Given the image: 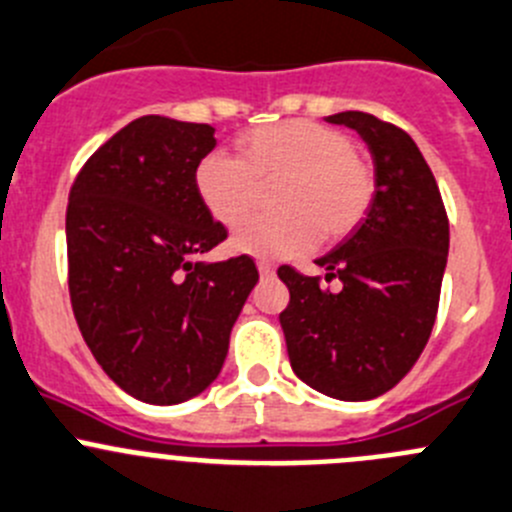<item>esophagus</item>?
<instances>
[{"label":"esophagus","instance_id":"34e87169","mask_svg":"<svg viewBox=\"0 0 512 512\" xmlns=\"http://www.w3.org/2000/svg\"><path fill=\"white\" fill-rule=\"evenodd\" d=\"M256 266H259V274H261V279H271V276H274V264H271V261H266V259H259L256 261Z\"/></svg>","mask_w":512,"mask_h":512}]
</instances>
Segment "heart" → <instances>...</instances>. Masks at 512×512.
Returning <instances> with one entry per match:
<instances>
[{
	"label": "heart",
	"instance_id": "1",
	"mask_svg": "<svg viewBox=\"0 0 512 512\" xmlns=\"http://www.w3.org/2000/svg\"><path fill=\"white\" fill-rule=\"evenodd\" d=\"M196 193L223 226H236L264 187L276 214L254 217L233 233V248L284 259L314 248L319 236L347 238L369 213L377 193L374 170L342 130L316 120L261 125L236 138V158L211 153L198 163Z\"/></svg>",
	"mask_w": 512,
	"mask_h": 512
}]
</instances>
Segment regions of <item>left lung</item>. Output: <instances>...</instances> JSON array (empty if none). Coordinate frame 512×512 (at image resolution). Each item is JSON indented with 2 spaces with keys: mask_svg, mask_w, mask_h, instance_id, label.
I'll use <instances>...</instances> for the list:
<instances>
[{
  "mask_svg": "<svg viewBox=\"0 0 512 512\" xmlns=\"http://www.w3.org/2000/svg\"><path fill=\"white\" fill-rule=\"evenodd\" d=\"M326 123L357 130L374 160L367 218L334 251L316 259L319 276L281 266L289 306L279 314L296 377L347 402L392 389L420 359L440 304L450 223L430 165L402 128L359 110Z\"/></svg>",
  "mask_w": 512,
  "mask_h": 512,
  "instance_id": "1",
  "label": "left lung"
}]
</instances>
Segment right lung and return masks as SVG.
<instances>
[{"label": "right lung", "instance_id": "right-lung-1", "mask_svg": "<svg viewBox=\"0 0 512 512\" xmlns=\"http://www.w3.org/2000/svg\"><path fill=\"white\" fill-rule=\"evenodd\" d=\"M216 130L143 115L90 155L67 203L70 301L105 374L148 405L201 394L259 281L248 256L193 261L228 236L196 193Z\"/></svg>", "mask_w": 512, "mask_h": 512}]
</instances>
